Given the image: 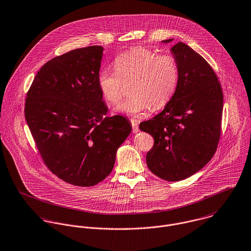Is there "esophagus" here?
Segmentation results:
<instances>
[{
  "label": "esophagus",
  "mask_w": 251,
  "mask_h": 251,
  "mask_svg": "<svg viewBox=\"0 0 251 251\" xmlns=\"http://www.w3.org/2000/svg\"><path fill=\"white\" fill-rule=\"evenodd\" d=\"M131 126H132V132L137 133L139 131V127H138V125H137L136 121L131 120Z\"/></svg>",
  "instance_id": "obj_1"
}]
</instances>
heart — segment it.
I'll list each match as a JSON object with an SVG mask.
<instances>
[{"label": "heart", "instance_id": "b5f03b06", "mask_svg": "<svg viewBox=\"0 0 251 251\" xmlns=\"http://www.w3.org/2000/svg\"><path fill=\"white\" fill-rule=\"evenodd\" d=\"M114 71L101 69L98 73V86L102 97L111 104L123 98L124 83L130 82L131 95L119 109L138 117L151 106L166 105L175 94L179 80V67L172 54H159L135 47L114 60Z\"/></svg>", "mask_w": 251, "mask_h": 251}]
</instances>
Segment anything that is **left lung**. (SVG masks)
Wrapping results in <instances>:
<instances>
[{"label": "left lung", "mask_w": 251, "mask_h": 251, "mask_svg": "<svg viewBox=\"0 0 251 251\" xmlns=\"http://www.w3.org/2000/svg\"><path fill=\"white\" fill-rule=\"evenodd\" d=\"M171 52L179 67L175 94L161 113L139 128L154 139L146 155L151 172L177 181L201 170L214 156L221 134L223 93L216 73L201 55L180 41Z\"/></svg>", "instance_id": "1"}]
</instances>
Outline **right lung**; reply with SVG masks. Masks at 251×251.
I'll use <instances>...</instances> for the list:
<instances>
[{
  "mask_svg": "<svg viewBox=\"0 0 251 251\" xmlns=\"http://www.w3.org/2000/svg\"><path fill=\"white\" fill-rule=\"evenodd\" d=\"M102 51L88 46L48 61L25 100V118L45 165L77 186H93L107 177L118 148L131 131L125 117L106 116L98 86Z\"/></svg>",
  "mask_w": 251,
  "mask_h": 251,
  "instance_id": "obj_1",
  "label": "right lung"
}]
</instances>
